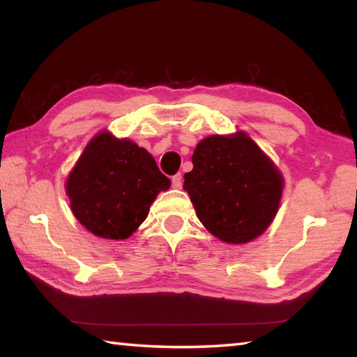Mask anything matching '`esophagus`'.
Segmentation results:
<instances>
[{
  "instance_id": "obj_1",
  "label": "esophagus",
  "mask_w": 357,
  "mask_h": 357,
  "mask_svg": "<svg viewBox=\"0 0 357 357\" xmlns=\"http://www.w3.org/2000/svg\"><path fill=\"white\" fill-rule=\"evenodd\" d=\"M172 185L174 187V189H179V187L183 185V178H181V174H174V176L172 178Z\"/></svg>"
}]
</instances>
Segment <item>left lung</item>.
I'll use <instances>...</instances> for the list:
<instances>
[{
  "label": "left lung",
  "instance_id": "8db88e82",
  "mask_svg": "<svg viewBox=\"0 0 357 357\" xmlns=\"http://www.w3.org/2000/svg\"><path fill=\"white\" fill-rule=\"evenodd\" d=\"M184 174L197 215L215 238L245 244L259 236L279 209L282 174L243 132L211 135L197 144Z\"/></svg>",
  "mask_w": 357,
  "mask_h": 357
}]
</instances>
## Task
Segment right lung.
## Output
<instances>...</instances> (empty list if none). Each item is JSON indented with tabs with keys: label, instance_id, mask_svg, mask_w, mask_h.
Instances as JSON below:
<instances>
[{
	"label": "right lung",
	"instance_id": "1",
	"mask_svg": "<svg viewBox=\"0 0 357 357\" xmlns=\"http://www.w3.org/2000/svg\"><path fill=\"white\" fill-rule=\"evenodd\" d=\"M170 187L146 149L102 132L69 174L72 213L99 238L126 239L146 219L157 193Z\"/></svg>",
	"mask_w": 357,
	"mask_h": 357
}]
</instances>
